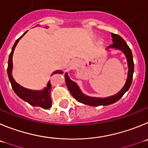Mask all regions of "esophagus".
<instances>
[{
  "label": "esophagus",
  "instance_id": "1",
  "mask_svg": "<svg viewBox=\"0 0 148 148\" xmlns=\"http://www.w3.org/2000/svg\"><path fill=\"white\" fill-rule=\"evenodd\" d=\"M75 66H76L75 62H72V63H71V69H74V68H75Z\"/></svg>",
  "mask_w": 148,
  "mask_h": 148
}]
</instances>
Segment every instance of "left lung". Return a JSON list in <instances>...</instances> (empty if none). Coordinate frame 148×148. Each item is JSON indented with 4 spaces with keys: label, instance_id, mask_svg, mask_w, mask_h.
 Masks as SVG:
<instances>
[{
    "label": "left lung",
    "instance_id": "left-lung-1",
    "mask_svg": "<svg viewBox=\"0 0 148 148\" xmlns=\"http://www.w3.org/2000/svg\"><path fill=\"white\" fill-rule=\"evenodd\" d=\"M111 37L113 38L112 40L114 43L109 46L107 48V50L109 49H111V48L119 49V50L122 51L125 54L126 58H127V66H128V73H127V78L125 84L123 86V88L115 95L106 97V98L91 97L84 94L81 91L79 88L78 87L77 83L71 80L69 78V75L65 74L66 86H67L69 91H70V93H71L74 99L77 101H78V102H81V103L88 105V106H108V105H111V104L117 102L120 98H122V96L125 94L126 91L128 90L130 86H131L133 79V74H134V60H133V55L131 50L129 48V46H127L125 41L124 40L123 38H121L120 36L118 35V34H114V33H111Z\"/></svg>",
    "mask_w": 148,
    "mask_h": 148
}]
</instances>
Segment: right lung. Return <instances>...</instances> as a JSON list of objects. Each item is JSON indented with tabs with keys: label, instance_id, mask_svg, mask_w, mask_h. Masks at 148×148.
I'll return each instance as SVG.
<instances>
[{
	"label": "right lung",
	"instance_id": "add662e5",
	"mask_svg": "<svg viewBox=\"0 0 148 148\" xmlns=\"http://www.w3.org/2000/svg\"><path fill=\"white\" fill-rule=\"evenodd\" d=\"M26 32H27V31L23 34L21 38H19L15 41L14 46H13L12 49V51L11 53H10V54H9V61H8V77H9V81L11 82L12 87L14 93H15L20 98H21V99H23L24 101L27 102L28 103L30 104V105L32 106H39V107H41L44 109H49L50 108L51 106V86L50 81L48 82L47 86H46L42 90H32L20 86L19 84L17 83V82H15V80H14V78H13L12 77V74L13 67L12 56L13 53H14V49H15V46L18 44V41L21 40V38H22L23 36L24 35ZM62 73H63V71H60V70H58V71H54V72H53L51 75L55 74H62ZM66 74L68 75V73H66Z\"/></svg>",
	"mask_w": 148,
	"mask_h": 148
}]
</instances>
